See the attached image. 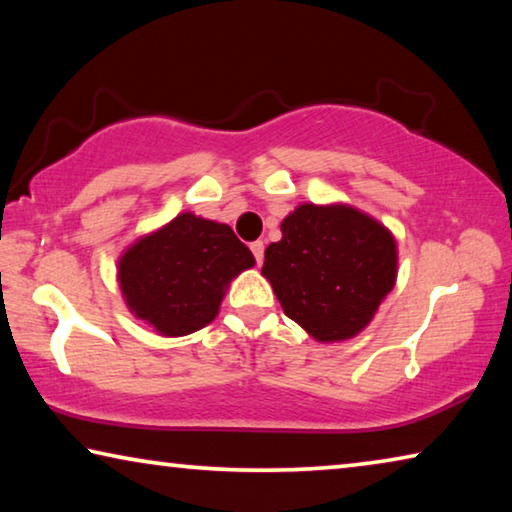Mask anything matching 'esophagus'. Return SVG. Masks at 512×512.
<instances>
[{"label": "esophagus", "instance_id": "obj_1", "mask_svg": "<svg viewBox=\"0 0 512 512\" xmlns=\"http://www.w3.org/2000/svg\"><path fill=\"white\" fill-rule=\"evenodd\" d=\"M250 250H253L257 264H262L264 262V244H262V241H253V244H250Z\"/></svg>", "mask_w": 512, "mask_h": 512}]
</instances>
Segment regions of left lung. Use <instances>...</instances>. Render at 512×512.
<instances>
[{"mask_svg": "<svg viewBox=\"0 0 512 512\" xmlns=\"http://www.w3.org/2000/svg\"><path fill=\"white\" fill-rule=\"evenodd\" d=\"M280 230L262 275L284 314L318 343L354 339L395 287L393 232L348 203H302Z\"/></svg>", "mask_w": 512, "mask_h": 512, "instance_id": "obj_1", "label": "left lung"}]
</instances>
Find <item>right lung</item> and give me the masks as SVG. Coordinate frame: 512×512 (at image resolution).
Segmentation results:
<instances>
[{
    "instance_id": "right-lung-1",
    "label": "right lung",
    "mask_w": 512,
    "mask_h": 512,
    "mask_svg": "<svg viewBox=\"0 0 512 512\" xmlns=\"http://www.w3.org/2000/svg\"><path fill=\"white\" fill-rule=\"evenodd\" d=\"M253 266L230 225L183 212L121 253L117 282L135 318L160 336H187L212 323L230 282Z\"/></svg>"
}]
</instances>
